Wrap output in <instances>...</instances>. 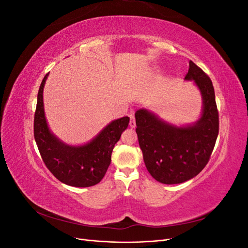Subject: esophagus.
<instances>
[{
  "label": "esophagus",
  "mask_w": 248,
  "mask_h": 248,
  "mask_svg": "<svg viewBox=\"0 0 248 248\" xmlns=\"http://www.w3.org/2000/svg\"><path fill=\"white\" fill-rule=\"evenodd\" d=\"M129 126L131 127V128H136V118H134L133 115L130 116V121H129Z\"/></svg>",
  "instance_id": "obj_1"
}]
</instances>
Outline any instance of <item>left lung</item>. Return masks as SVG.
Returning <instances> with one entry per match:
<instances>
[{"label": "left lung", "mask_w": 248, "mask_h": 248, "mask_svg": "<svg viewBox=\"0 0 248 248\" xmlns=\"http://www.w3.org/2000/svg\"><path fill=\"white\" fill-rule=\"evenodd\" d=\"M185 79L194 80L202 96L204 109L196 124L176 127L145 108L136 112V131L146 168L163 184L183 183L200 174L218 136L219 118L211 79L192 61Z\"/></svg>", "instance_id": "1"}]
</instances>
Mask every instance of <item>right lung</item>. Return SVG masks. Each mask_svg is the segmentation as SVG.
Returning a JSON list of instances; mask_svg holds the SVG:
<instances>
[{"label": "right lung", "mask_w": 248, "mask_h": 248, "mask_svg": "<svg viewBox=\"0 0 248 248\" xmlns=\"http://www.w3.org/2000/svg\"><path fill=\"white\" fill-rule=\"evenodd\" d=\"M38 91L34 116V138L46 168L59 181L74 187H89L99 183L109 167L116 142L129 123L123 117L109 123L91 141L82 146H69L59 140L49 129L44 116L43 87Z\"/></svg>", "instance_id": "1"}]
</instances>
